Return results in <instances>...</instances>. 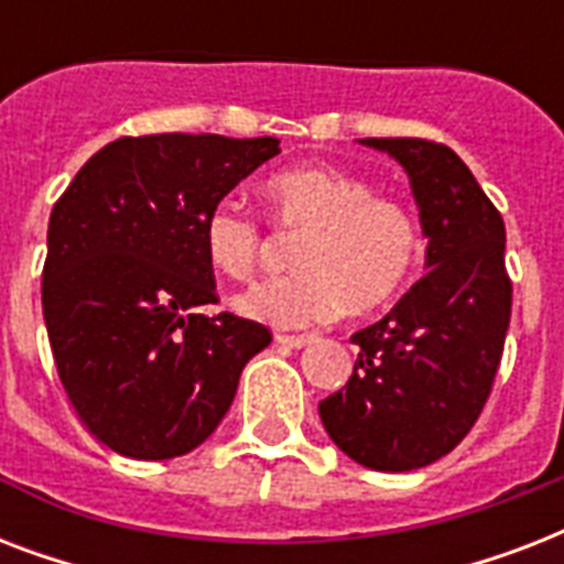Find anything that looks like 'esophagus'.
Wrapping results in <instances>:
<instances>
[{
	"label": "esophagus",
	"instance_id": "obj_1",
	"mask_svg": "<svg viewBox=\"0 0 564 564\" xmlns=\"http://www.w3.org/2000/svg\"><path fill=\"white\" fill-rule=\"evenodd\" d=\"M274 339H278V345H286V348H295V351H299V348H304V345H307L313 336H307V334H292V336L290 334H278Z\"/></svg>",
	"mask_w": 564,
	"mask_h": 564
}]
</instances>
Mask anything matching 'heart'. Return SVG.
<instances>
[{"mask_svg":"<svg viewBox=\"0 0 564 564\" xmlns=\"http://www.w3.org/2000/svg\"><path fill=\"white\" fill-rule=\"evenodd\" d=\"M278 225L304 234L299 272L237 295L242 316L278 327L325 322L336 310L366 313L401 290L419 260V221L406 204L375 195L369 181L334 166H295L263 187ZM204 254L228 278H248L263 254V228L234 204H216L202 221Z\"/></svg>","mask_w":564,"mask_h":564,"instance_id":"heart-1","label":"heart"}]
</instances>
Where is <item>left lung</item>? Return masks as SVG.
Returning <instances> with one entry per match:
<instances>
[{"instance_id": "8db88e82", "label": "left lung", "mask_w": 564, "mask_h": 564, "mask_svg": "<svg viewBox=\"0 0 564 564\" xmlns=\"http://www.w3.org/2000/svg\"><path fill=\"white\" fill-rule=\"evenodd\" d=\"M410 178L430 272L360 345L351 380L318 403L334 445L371 471H415L474 427L498 375L509 313L507 228L454 149L419 137H369Z\"/></svg>"}]
</instances>
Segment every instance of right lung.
<instances>
[{
	"instance_id": "obj_1",
	"label": "right lung",
	"mask_w": 564,
	"mask_h": 564,
	"mask_svg": "<svg viewBox=\"0 0 564 564\" xmlns=\"http://www.w3.org/2000/svg\"><path fill=\"white\" fill-rule=\"evenodd\" d=\"M281 140L122 137L84 163L48 216L43 318L93 436L131 459L189 454L219 427L246 362L272 343L216 304L202 221Z\"/></svg>"
}]
</instances>
